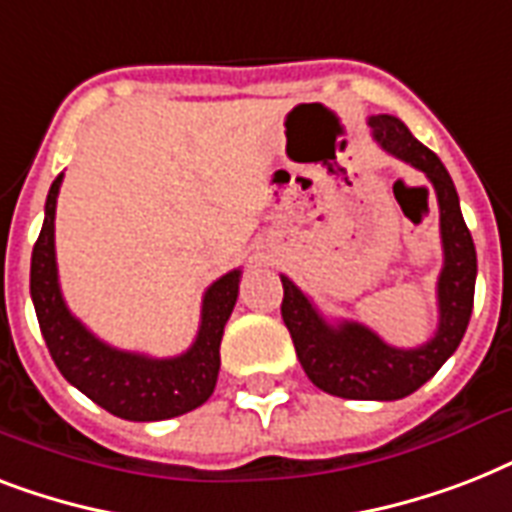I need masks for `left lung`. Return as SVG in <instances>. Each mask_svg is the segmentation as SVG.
I'll list each match as a JSON object with an SVG mask.
<instances>
[{
  "mask_svg": "<svg viewBox=\"0 0 512 512\" xmlns=\"http://www.w3.org/2000/svg\"><path fill=\"white\" fill-rule=\"evenodd\" d=\"M382 151L425 172L438 199L444 268L438 276V329L420 348H393L358 321L329 324L295 281L281 276V319L308 380L324 393L356 401H396L425 385L452 356L468 329L476 292V247L460 209L452 177L433 151L422 146L401 119L369 116Z\"/></svg>",
  "mask_w": 512,
  "mask_h": 512,
  "instance_id": "1",
  "label": "left lung"
}]
</instances>
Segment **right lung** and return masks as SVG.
Listing matches in <instances>:
<instances>
[{
	"instance_id": "obj_1",
	"label": "right lung",
	"mask_w": 512,
	"mask_h": 512,
	"mask_svg": "<svg viewBox=\"0 0 512 512\" xmlns=\"http://www.w3.org/2000/svg\"><path fill=\"white\" fill-rule=\"evenodd\" d=\"M63 183L60 172L44 204L42 233L31 252V300L42 337L60 374L106 412L132 422L180 417L212 396L220 372V340L239 297L241 271H228L204 292L201 324L185 353L151 358L111 348L98 340L60 295L55 263V207Z\"/></svg>"
}]
</instances>
